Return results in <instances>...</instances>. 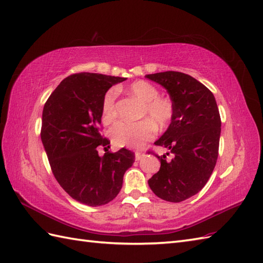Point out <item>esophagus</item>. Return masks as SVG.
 Returning <instances> with one entry per match:
<instances>
[{"label":"esophagus","mask_w":263,"mask_h":263,"mask_svg":"<svg viewBox=\"0 0 263 263\" xmlns=\"http://www.w3.org/2000/svg\"><path fill=\"white\" fill-rule=\"evenodd\" d=\"M144 156H146V154H144L143 152H136V160L142 159Z\"/></svg>","instance_id":"34e87169"}]
</instances>
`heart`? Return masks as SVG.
Returning <instances> with one entry per match:
<instances>
[{
  "label": "heart",
  "instance_id": "b5f03b06",
  "mask_svg": "<svg viewBox=\"0 0 263 263\" xmlns=\"http://www.w3.org/2000/svg\"><path fill=\"white\" fill-rule=\"evenodd\" d=\"M128 91L143 103L140 116L144 119L136 123L117 122L110 128L109 135L116 146L140 148L155 138L157 131L156 126L164 130L171 124L174 116V105L171 99L158 96V89L147 81L133 82ZM116 97L115 88L108 89L103 97V121L106 124L114 122L117 117Z\"/></svg>",
  "mask_w": 263,
  "mask_h": 263
}]
</instances>
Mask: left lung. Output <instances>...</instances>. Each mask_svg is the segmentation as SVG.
<instances>
[{"label": "left lung", "instance_id": "left-lung-1", "mask_svg": "<svg viewBox=\"0 0 263 263\" xmlns=\"http://www.w3.org/2000/svg\"><path fill=\"white\" fill-rule=\"evenodd\" d=\"M163 86L174 105L166 132L155 142L172 159L158 156L160 168L148 181L158 198L181 202L200 192L214 171L219 149L220 115L214 93L193 77L176 71L147 74Z\"/></svg>", "mask_w": 263, "mask_h": 263}]
</instances>
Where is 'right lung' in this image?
<instances>
[{
    "instance_id": "obj_1",
    "label": "right lung",
    "mask_w": 263,
    "mask_h": 263,
    "mask_svg": "<svg viewBox=\"0 0 263 263\" xmlns=\"http://www.w3.org/2000/svg\"><path fill=\"white\" fill-rule=\"evenodd\" d=\"M125 78L99 73L71 74L60 83L44 105L41 138L54 177L71 198L98 206L120 193L123 176L135 163L125 148L98 155L109 148L100 135L105 92Z\"/></svg>"
}]
</instances>
